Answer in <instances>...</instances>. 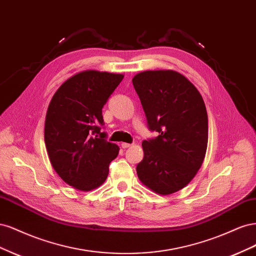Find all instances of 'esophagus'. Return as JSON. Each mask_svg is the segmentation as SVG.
I'll return each instance as SVG.
<instances>
[{
  "instance_id": "34e87169",
  "label": "esophagus",
  "mask_w": 256,
  "mask_h": 256,
  "mask_svg": "<svg viewBox=\"0 0 256 256\" xmlns=\"http://www.w3.org/2000/svg\"><path fill=\"white\" fill-rule=\"evenodd\" d=\"M131 145H132V144H130V143H122V148H128V147H130Z\"/></svg>"
}]
</instances>
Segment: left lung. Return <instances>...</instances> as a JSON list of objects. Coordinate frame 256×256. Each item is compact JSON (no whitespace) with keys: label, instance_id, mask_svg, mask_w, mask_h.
<instances>
[{"label":"left lung","instance_id":"left-lung-1","mask_svg":"<svg viewBox=\"0 0 256 256\" xmlns=\"http://www.w3.org/2000/svg\"><path fill=\"white\" fill-rule=\"evenodd\" d=\"M156 138L142 142L144 158L136 166L140 180L159 194L187 186L203 164L208 142L204 100L187 78L173 70H147L132 79Z\"/></svg>","mask_w":256,"mask_h":256}]
</instances>
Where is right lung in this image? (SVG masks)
<instances>
[{"mask_svg": "<svg viewBox=\"0 0 256 256\" xmlns=\"http://www.w3.org/2000/svg\"><path fill=\"white\" fill-rule=\"evenodd\" d=\"M122 74L88 70L60 85L49 104L44 143L53 168L74 188L99 187L118 157V146L108 142L102 108Z\"/></svg>", "mask_w": 256, "mask_h": 256, "instance_id": "obj_1", "label": "right lung"}]
</instances>
